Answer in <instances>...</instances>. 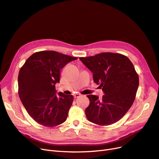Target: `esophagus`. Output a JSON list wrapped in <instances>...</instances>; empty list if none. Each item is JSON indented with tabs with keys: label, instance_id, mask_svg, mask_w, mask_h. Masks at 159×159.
Here are the masks:
<instances>
[{
	"label": "esophagus",
	"instance_id": "obj_1",
	"mask_svg": "<svg viewBox=\"0 0 159 159\" xmlns=\"http://www.w3.org/2000/svg\"><path fill=\"white\" fill-rule=\"evenodd\" d=\"M80 93H75V94H74V98H78V97H80Z\"/></svg>",
	"mask_w": 159,
	"mask_h": 159
}]
</instances>
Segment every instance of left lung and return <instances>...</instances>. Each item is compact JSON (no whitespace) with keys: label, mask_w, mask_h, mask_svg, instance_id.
Listing matches in <instances>:
<instances>
[{"label":"left lung","mask_w":159,"mask_h":159,"mask_svg":"<svg viewBox=\"0 0 159 159\" xmlns=\"http://www.w3.org/2000/svg\"><path fill=\"white\" fill-rule=\"evenodd\" d=\"M80 60L93 73L94 82L100 85L105 94L101 98L87 95L89 105L85 109L87 118L101 125L116 122L132 107L139 86V77L133 64L125 56L112 52Z\"/></svg>","instance_id":"left-lung-1"}]
</instances>
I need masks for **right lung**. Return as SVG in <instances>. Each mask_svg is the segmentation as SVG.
<instances>
[{
  "label": "right lung",
  "instance_id": "1",
  "mask_svg": "<svg viewBox=\"0 0 159 159\" xmlns=\"http://www.w3.org/2000/svg\"><path fill=\"white\" fill-rule=\"evenodd\" d=\"M78 59L52 51L37 52L27 60L18 74V94L30 116L47 127L61 124L67 118L74 97L57 93L60 72Z\"/></svg>",
  "mask_w": 159,
  "mask_h": 159
}]
</instances>
